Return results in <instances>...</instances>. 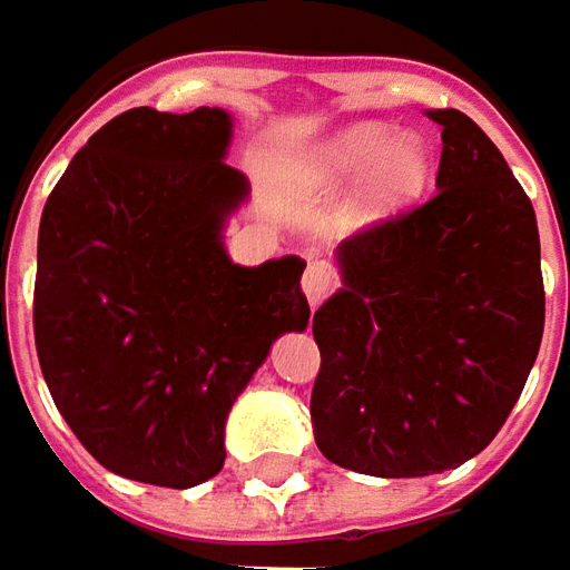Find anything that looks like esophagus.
I'll use <instances>...</instances> for the list:
<instances>
[{"mask_svg":"<svg viewBox=\"0 0 570 570\" xmlns=\"http://www.w3.org/2000/svg\"><path fill=\"white\" fill-rule=\"evenodd\" d=\"M333 282H336L333 266L326 259H311L304 269V295L311 304H317L320 297H326V292L333 288Z\"/></svg>","mask_w":570,"mask_h":570,"instance_id":"obj_1","label":"esophagus"}]
</instances>
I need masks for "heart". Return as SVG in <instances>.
Masks as SVG:
<instances>
[{"mask_svg": "<svg viewBox=\"0 0 570 570\" xmlns=\"http://www.w3.org/2000/svg\"><path fill=\"white\" fill-rule=\"evenodd\" d=\"M314 177L326 187H345L367 177L364 215L383 218L422 196L431 177V155L419 136H400L390 122H355L323 145Z\"/></svg>", "mask_w": 570, "mask_h": 570, "instance_id": "obj_1", "label": "heart"}]
</instances>
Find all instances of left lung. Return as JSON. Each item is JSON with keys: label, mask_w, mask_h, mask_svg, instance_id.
I'll use <instances>...</instances> for the list:
<instances>
[{"label": "left lung", "mask_w": 570, "mask_h": 570, "mask_svg": "<svg viewBox=\"0 0 570 570\" xmlns=\"http://www.w3.org/2000/svg\"><path fill=\"white\" fill-rule=\"evenodd\" d=\"M438 193L336 247L342 288L314 314L317 448L342 470L415 479L492 444L537 362L546 292L530 196L460 114Z\"/></svg>", "instance_id": "8db88e82"}]
</instances>
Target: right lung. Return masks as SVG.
<instances>
[{"label":"right lung","mask_w":570,"mask_h":570,"mask_svg":"<svg viewBox=\"0 0 570 570\" xmlns=\"http://www.w3.org/2000/svg\"><path fill=\"white\" fill-rule=\"evenodd\" d=\"M222 107H132L100 126L37 234L33 342L59 415L122 479L193 489L225 466V422L273 342L311 320L304 259L230 263L247 199Z\"/></svg>","instance_id":"right-lung-1"}]
</instances>
